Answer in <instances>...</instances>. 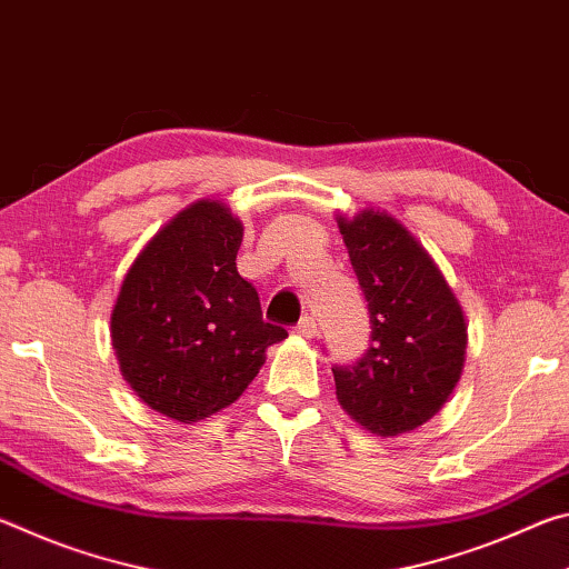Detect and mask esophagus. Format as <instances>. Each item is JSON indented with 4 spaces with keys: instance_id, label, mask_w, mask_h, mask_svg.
I'll use <instances>...</instances> for the list:
<instances>
[{
    "instance_id": "1",
    "label": "esophagus",
    "mask_w": 569,
    "mask_h": 569,
    "mask_svg": "<svg viewBox=\"0 0 569 569\" xmlns=\"http://www.w3.org/2000/svg\"><path fill=\"white\" fill-rule=\"evenodd\" d=\"M293 331H296L298 336H303V339H313L316 331H319V321H316L311 313H306L303 319L296 323V329H293Z\"/></svg>"
}]
</instances>
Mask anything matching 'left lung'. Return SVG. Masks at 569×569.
<instances>
[{
    "label": "left lung",
    "instance_id": "obj_1",
    "mask_svg": "<svg viewBox=\"0 0 569 569\" xmlns=\"http://www.w3.org/2000/svg\"><path fill=\"white\" fill-rule=\"evenodd\" d=\"M369 303L371 343L333 366L343 411L377 437H397L445 407L465 366V313L445 276L397 218L361 210L339 218Z\"/></svg>",
    "mask_w": 569,
    "mask_h": 569
}]
</instances>
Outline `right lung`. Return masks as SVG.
I'll use <instances>...</instances> for the list:
<instances>
[{
	"instance_id": "obj_1",
	"label": "right lung",
	"mask_w": 569,
	"mask_h": 569,
	"mask_svg": "<svg viewBox=\"0 0 569 569\" xmlns=\"http://www.w3.org/2000/svg\"><path fill=\"white\" fill-rule=\"evenodd\" d=\"M243 226L218 200L182 210L124 276L112 346L124 381L166 417L190 423L226 409L283 341L256 286L236 268Z\"/></svg>"
}]
</instances>
